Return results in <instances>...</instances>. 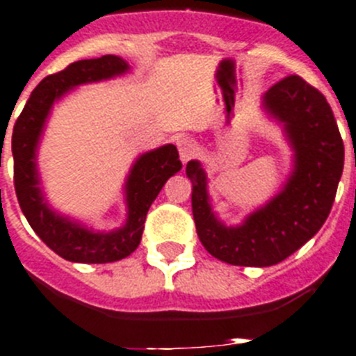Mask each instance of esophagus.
Listing matches in <instances>:
<instances>
[{
	"label": "esophagus",
	"instance_id": "34e87169",
	"mask_svg": "<svg viewBox=\"0 0 356 356\" xmlns=\"http://www.w3.org/2000/svg\"><path fill=\"white\" fill-rule=\"evenodd\" d=\"M177 148H179V157H181L182 163H188L191 157L195 156V141L188 138V136H181L177 140Z\"/></svg>",
	"mask_w": 356,
	"mask_h": 356
}]
</instances>
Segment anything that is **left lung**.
<instances>
[{
  "label": "left lung",
  "instance_id": "1",
  "mask_svg": "<svg viewBox=\"0 0 356 356\" xmlns=\"http://www.w3.org/2000/svg\"><path fill=\"white\" fill-rule=\"evenodd\" d=\"M261 111L276 122L292 150V170L270 200L227 225L208 193L202 163L188 161L197 234L216 259L240 267H270L301 249L323 227L344 168V143L332 107L301 76L290 75L261 97Z\"/></svg>",
  "mask_w": 356,
  "mask_h": 356
}]
</instances>
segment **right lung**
Wrapping results in <instances>:
<instances>
[{"label": "right lung", "mask_w": 356, "mask_h": 356, "mask_svg": "<svg viewBox=\"0 0 356 356\" xmlns=\"http://www.w3.org/2000/svg\"><path fill=\"white\" fill-rule=\"evenodd\" d=\"M129 71V63L116 55L70 64L60 73L46 76L33 89L14 125L12 156L15 195L37 236L67 261L111 264L134 252L141 242L148 208L165 182L182 168L175 145H163L136 157L123 184L127 218L123 225L111 231H97L73 216L63 215L46 199L37 166V152L54 105L80 86L116 79Z\"/></svg>", "instance_id": "1"}]
</instances>
